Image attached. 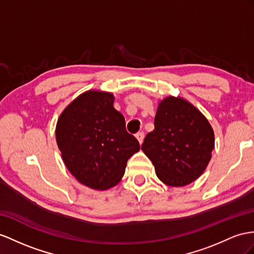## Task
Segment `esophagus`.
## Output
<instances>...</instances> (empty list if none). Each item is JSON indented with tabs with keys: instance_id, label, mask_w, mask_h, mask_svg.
<instances>
[{
	"instance_id": "34e87169",
	"label": "esophagus",
	"mask_w": 254,
	"mask_h": 254,
	"mask_svg": "<svg viewBox=\"0 0 254 254\" xmlns=\"http://www.w3.org/2000/svg\"><path fill=\"white\" fill-rule=\"evenodd\" d=\"M135 136H136V138H137V140L139 141V144L141 145L142 141H144V137H145L144 132H138Z\"/></svg>"
}]
</instances>
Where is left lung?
Here are the masks:
<instances>
[{
  "label": "left lung",
  "instance_id": "1",
  "mask_svg": "<svg viewBox=\"0 0 254 254\" xmlns=\"http://www.w3.org/2000/svg\"><path fill=\"white\" fill-rule=\"evenodd\" d=\"M213 147L212 127L203 114L186 100L168 96L159 104L154 131L147 134L141 150L161 181L184 187L203 174Z\"/></svg>",
  "mask_w": 254,
  "mask_h": 254
}]
</instances>
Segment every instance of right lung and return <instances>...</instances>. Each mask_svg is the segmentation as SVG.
<instances>
[{"mask_svg": "<svg viewBox=\"0 0 254 254\" xmlns=\"http://www.w3.org/2000/svg\"><path fill=\"white\" fill-rule=\"evenodd\" d=\"M56 137L70 174L95 190L118 184L127 160L140 148L114 108V95L101 91H88L63 110Z\"/></svg>", "mask_w": 254, "mask_h": 254, "instance_id": "add662e5", "label": "right lung"}]
</instances>
